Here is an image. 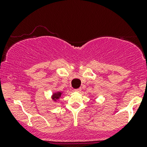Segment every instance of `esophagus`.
Instances as JSON below:
<instances>
[{"instance_id":"esophagus-1","label":"esophagus","mask_w":147,"mask_h":147,"mask_svg":"<svg viewBox=\"0 0 147 147\" xmlns=\"http://www.w3.org/2000/svg\"><path fill=\"white\" fill-rule=\"evenodd\" d=\"M81 90H82V89L81 88H78V89H75V92H80Z\"/></svg>"}]
</instances>
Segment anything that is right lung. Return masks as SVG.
Returning a JSON list of instances; mask_svg holds the SVG:
<instances>
[{"mask_svg": "<svg viewBox=\"0 0 147 147\" xmlns=\"http://www.w3.org/2000/svg\"><path fill=\"white\" fill-rule=\"evenodd\" d=\"M61 94H62V92H57L54 93V94H53V100H54V101H56V100H58V99L61 97Z\"/></svg>", "mask_w": 147, "mask_h": 147, "instance_id": "1", "label": "right lung"}]
</instances>
